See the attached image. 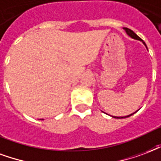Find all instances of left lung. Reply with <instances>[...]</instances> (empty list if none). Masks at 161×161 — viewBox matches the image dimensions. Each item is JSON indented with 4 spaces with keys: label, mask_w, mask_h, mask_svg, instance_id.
Listing matches in <instances>:
<instances>
[{
    "label": "left lung",
    "mask_w": 161,
    "mask_h": 161,
    "mask_svg": "<svg viewBox=\"0 0 161 161\" xmlns=\"http://www.w3.org/2000/svg\"><path fill=\"white\" fill-rule=\"evenodd\" d=\"M124 30H125V31H126V33H127L128 35L130 36V37H132V38H134V39H136V40L142 41V43H144V44H145V46H146V43H145V42H143L142 39V38H141L140 37H138V36H137L136 34L135 33V32H134V31H132V30H130V29H129V28H126V27H124ZM146 47H147V46H146ZM136 112H134V113H136ZM134 113H132V114L129 115V116H125V117H113V118H129V117H130V116H132V115H133Z\"/></svg>",
    "instance_id": "8db88e82"
}]
</instances>
